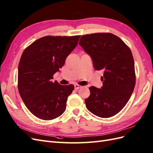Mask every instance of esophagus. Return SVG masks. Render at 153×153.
Listing matches in <instances>:
<instances>
[{"instance_id":"34e87169","label":"esophagus","mask_w":153,"mask_h":153,"mask_svg":"<svg viewBox=\"0 0 153 153\" xmlns=\"http://www.w3.org/2000/svg\"><path fill=\"white\" fill-rule=\"evenodd\" d=\"M80 87H82L81 85H78V84H75V89H80Z\"/></svg>"}]
</instances>
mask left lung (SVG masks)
<instances>
[{
  "instance_id": "8db88e82",
  "label": "left lung",
  "mask_w": 153,
  "mask_h": 153,
  "mask_svg": "<svg viewBox=\"0 0 153 153\" xmlns=\"http://www.w3.org/2000/svg\"><path fill=\"white\" fill-rule=\"evenodd\" d=\"M78 44L91 57L96 70L103 71V86L89 87L86 107L100 117L114 116L126 105L135 85L131 50L121 39L110 33L82 36Z\"/></svg>"
}]
</instances>
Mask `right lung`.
I'll use <instances>...</instances> for the list:
<instances>
[{"instance_id":"obj_1","label":"right lung","mask_w":153,"mask_h":153,"mask_svg":"<svg viewBox=\"0 0 153 153\" xmlns=\"http://www.w3.org/2000/svg\"><path fill=\"white\" fill-rule=\"evenodd\" d=\"M80 37H43L23 52L18 65V91L27 108L38 118L52 120L65 111L74 85H61L52 80L76 47Z\"/></svg>"}]
</instances>
